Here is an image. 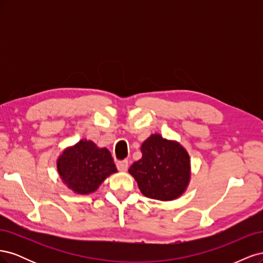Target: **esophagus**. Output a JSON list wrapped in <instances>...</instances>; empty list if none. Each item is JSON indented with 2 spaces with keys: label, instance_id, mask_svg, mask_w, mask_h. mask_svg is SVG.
Here are the masks:
<instances>
[{
  "label": "esophagus",
  "instance_id": "1",
  "mask_svg": "<svg viewBox=\"0 0 263 263\" xmlns=\"http://www.w3.org/2000/svg\"><path fill=\"white\" fill-rule=\"evenodd\" d=\"M116 166H117V169H118L119 171L125 172V171H127V169H128V161H127V160L117 161Z\"/></svg>",
  "mask_w": 263,
  "mask_h": 263
}]
</instances>
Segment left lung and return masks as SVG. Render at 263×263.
I'll return each instance as SVG.
<instances>
[{"instance_id": "left-lung-1", "label": "left lung", "mask_w": 263, "mask_h": 263, "mask_svg": "<svg viewBox=\"0 0 263 263\" xmlns=\"http://www.w3.org/2000/svg\"><path fill=\"white\" fill-rule=\"evenodd\" d=\"M140 160L128 170L142 195L158 201L177 200L191 180V158L179 141L153 134L141 144Z\"/></svg>"}]
</instances>
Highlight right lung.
Returning <instances> with one entry per match:
<instances>
[{"instance_id":"obj_1","label":"right lung","mask_w":263,"mask_h":263,"mask_svg":"<svg viewBox=\"0 0 263 263\" xmlns=\"http://www.w3.org/2000/svg\"><path fill=\"white\" fill-rule=\"evenodd\" d=\"M57 170L63 184L80 195L95 192L110 174L117 172L108 149L100 148L87 139L61 151Z\"/></svg>"}]
</instances>
